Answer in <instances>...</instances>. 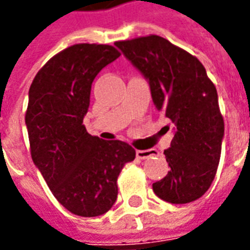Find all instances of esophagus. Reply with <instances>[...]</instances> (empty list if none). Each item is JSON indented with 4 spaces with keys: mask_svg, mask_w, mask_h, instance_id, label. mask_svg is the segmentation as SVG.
I'll list each match as a JSON object with an SVG mask.
<instances>
[{
    "mask_svg": "<svg viewBox=\"0 0 250 250\" xmlns=\"http://www.w3.org/2000/svg\"><path fill=\"white\" fill-rule=\"evenodd\" d=\"M155 153V149H138L136 151V158L138 159H147L152 156Z\"/></svg>",
    "mask_w": 250,
    "mask_h": 250,
    "instance_id": "obj_1",
    "label": "esophagus"
}]
</instances>
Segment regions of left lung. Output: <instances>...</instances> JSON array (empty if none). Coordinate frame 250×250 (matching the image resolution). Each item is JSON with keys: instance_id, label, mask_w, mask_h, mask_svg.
Returning a JSON list of instances; mask_svg holds the SVG:
<instances>
[{"instance_id": "left-lung-1", "label": "left lung", "mask_w": 250, "mask_h": 250, "mask_svg": "<svg viewBox=\"0 0 250 250\" xmlns=\"http://www.w3.org/2000/svg\"><path fill=\"white\" fill-rule=\"evenodd\" d=\"M115 46L147 79L153 104L173 123L164 151L171 169L152 184L155 195L171 204L197 200L209 189L221 155L224 119L214 84L199 59L166 38L140 37Z\"/></svg>"}]
</instances>
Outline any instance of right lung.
Instances as JSON below:
<instances>
[{"label": "right lung", "mask_w": 250, "mask_h": 250, "mask_svg": "<svg viewBox=\"0 0 250 250\" xmlns=\"http://www.w3.org/2000/svg\"><path fill=\"white\" fill-rule=\"evenodd\" d=\"M119 55L110 45L70 46L41 68L29 90L31 159L55 199L82 217L111 209L120 171L135 159L130 144L91 136L83 125L94 79Z\"/></svg>", "instance_id": "obj_1"}]
</instances>
